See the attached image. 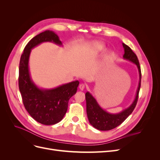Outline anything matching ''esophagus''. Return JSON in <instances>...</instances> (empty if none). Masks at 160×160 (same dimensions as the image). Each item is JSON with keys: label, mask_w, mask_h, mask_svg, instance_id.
Returning a JSON list of instances; mask_svg holds the SVG:
<instances>
[{"label": "esophagus", "mask_w": 160, "mask_h": 160, "mask_svg": "<svg viewBox=\"0 0 160 160\" xmlns=\"http://www.w3.org/2000/svg\"><path fill=\"white\" fill-rule=\"evenodd\" d=\"M79 89L81 90V91H83L84 89H85V85H84V84H80L79 85Z\"/></svg>", "instance_id": "obj_1"}]
</instances>
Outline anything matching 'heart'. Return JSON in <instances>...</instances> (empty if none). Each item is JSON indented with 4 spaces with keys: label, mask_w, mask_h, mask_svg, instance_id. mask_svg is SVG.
<instances>
[{
    "label": "heart",
    "mask_w": 160,
    "mask_h": 160,
    "mask_svg": "<svg viewBox=\"0 0 160 160\" xmlns=\"http://www.w3.org/2000/svg\"><path fill=\"white\" fill-rule=\"evenodd\" d=\"M103 48V45L101 42H95L91 45V49L95 51H101Z\"/></svg>",
    "instance_id": "obj_1"
}]
</instances>
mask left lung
<instances>
[{"label":"left lung","mask_w":160,"mask_h":160,"mask_svg":"<svg viewBox=\"0 0 160 160\" xmlns=\"http://www.w3.org/2000/svg\"><path fill=\"white\" fill-rule=\"evenodd\" d=\"M122 45L124 49L123 59L133 62L138 67L139 77L138 88L132 103L128 108L118 113H109L107 111L104 110L99 105L94 97L89 92H87L85 93L86 109L89 122L92 126L101 131H108L119 126L133 112L138 102L139 91L140 86H141V68H140L139 62L136 55L131 49V48L124 44L123 42L122 43Z\"/></svg>","instance_id":"obj_1"}]
</instances>
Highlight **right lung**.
I'll return each instance as SVG.
<instances>
[{"mask_svg":"<svg viewBox=\"0 0 160 160\" xmlns=\"http://www.w3.org/2000/svg\"><path fill=\"white\" fill-rule=\"evenodd\" d=\"M51 42L62 46L59 37L52 31L38 34L28 42L19 63L18 87L24 106L31 117L43 125H54L65 116L69 100L77 92L78 81L70 82L52 89L40 88L32 81L28 67L31 50L42 42Z\"/></svg>","mask_w":160,"mask_h":160,"instance_id":"1","label":"right lung"}]
</instances>
